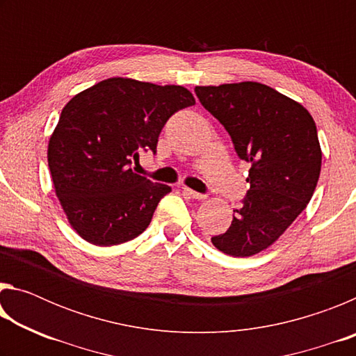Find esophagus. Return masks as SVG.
<instances>
[{
  "mask_svg": "<svg viewBox=\"0 0 356 356\" xmlns=\"http://www.w3.org/2000/svg\"><path fill=\"white\" fill-rule=\"evenodd\" d=\"M182 193L186 196L193 197V200H204V197H206V195H202V193H197L191 188H186V186H182Z\"/></svg>",
  "mask_w": 356,
  "mask_h": 356,
  "instance_id": "34e87169",
  "label": "esophagus"
}]
</instances>
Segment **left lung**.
I'll return each mask as SVG.
<instances>
[{
    "label": "left lung",
    "instance_id": "left-lung-1",
    "mask_svg": "<svg viewBox=\"0 0 356 356\" xmlns=\"http://www.w3.org/2000/svg\"><path fill=\"white\" fill-rule=\"evenodd\" d=\"M195 92L226 129L238 159L251 163L242 206L212 243L229 256H252L278 240L311 201L322 165L316 122L306 108L262 83L196 86Z\"/></svg>",
    "mask_w": 356,
    "mask_h": 356
}]
</instances>
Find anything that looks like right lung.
<instances>
[{
    "instance_id": "obj_1",
    "label": "right lung",
    "mask_w": 356,
    "mask_h": 356,
    "mask_svg": "<svg viewBox=\"0 0 356 356\" xmlns=\"http://www.w3.org/2000/svg\"><path fill=\"white\" fill-rule=\"evenodd\" d=\"M195 105L188 89L108 78L63 108L48 143L56 196L86 242L119 245L146 231L170 185L134 171L141 150L156 152L174 113Z\"/></svg>"
}]
</instances>
